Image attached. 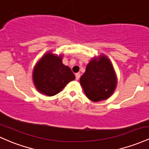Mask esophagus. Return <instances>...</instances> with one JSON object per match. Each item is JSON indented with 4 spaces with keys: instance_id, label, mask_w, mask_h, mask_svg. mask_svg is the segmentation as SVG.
Instances as JSON below:
<instances>
[{
    "instance_id": "esophagus-1",
    "label": "esophagus",
    "mask_w": 149,
    "mask_h": 149,
    "mask_svg": "<svg viewBox=\"0 0 149 149\" xmlns=\"http://www.w3.org/2000/svg\"><path fill=\"white\" fill-rule=\"evenodd\" d=\"M75 77H76V79L78 80L80 77V74L79 73H76V74H75Z\"/></svg>"
}]
</instances>
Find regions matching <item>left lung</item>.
<instances>
[{
  "label": "left lung",
  "instance_id": "left-lung-1",
  "mask_svg": "<svg viewBox=\"0 0 149 149\" xmlns=\"http://www.w3.org/2000/svg\"><path fill=\"white\" fill-rule=\"evenodd\" d=\"M79 81L86 97L93 102L108 99L117 86L115 70L104 54L94 57L89 61Z\"/></svg>",
  "mask_w": 149,
  "mask_h": 149
}]
</instances>
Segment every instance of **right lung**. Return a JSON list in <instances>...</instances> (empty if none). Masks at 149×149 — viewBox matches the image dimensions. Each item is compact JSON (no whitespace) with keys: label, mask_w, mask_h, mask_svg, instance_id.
<instances>
[{"label":"right lung","mask_w":149,"mask_h":149,"mask_svg":"<svg viewBox=\"0 0 149 149\" xmlns=\"http://www.w3.org/2000/svg\"><path fill=\"white\" fill-rule=\"evenodd\" d=\"M63 55L48 51L36 63L32 73L33 82L39 93L52 96L75 79L68 66L63 63Z\"/></svg>","instance_id":"right-lung-1"}]
</instances>
